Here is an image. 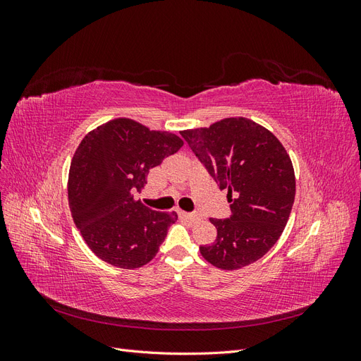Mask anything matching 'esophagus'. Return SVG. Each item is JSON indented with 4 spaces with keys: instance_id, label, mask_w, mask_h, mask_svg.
<instances>
[{
    "instance_id": "obj_1",
    "label": "esophagus",
    "mask_w": 361,
    "mask_h": 361,
    "mask_svg": "<svg viewBox=\"0 0 361 361\" xmlns=\"http://www.w3.org/2000/svg\"><path fill=\"white\" fill-rule=\"evenodd\" d=\"M180 218H183V220H188V221H197L199 220V215L195 214H191V212H183V211H179L178 212Z\"/></svg>"
}]
</instances>
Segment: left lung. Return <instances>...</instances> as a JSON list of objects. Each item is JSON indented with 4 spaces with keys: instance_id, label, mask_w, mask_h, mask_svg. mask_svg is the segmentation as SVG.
Returning <instances> with one entry per match:
<instances>
[{
    "instance_id": "8db88e82",
    "label": "left lung",
    "mask_w": 361,
    "mask_h": 361,
    "mask_svg": "<svg viewBox=\"0 0 361 361\" xmlns=\"http://www.w3.org/2000/svg\"><path fill=\"white\" fill-rule=\"evenodd\" d=\"M194 155L227 190L232 215L211 218L216 239L202 256L220 269H239L267 255L285 231L295 200L292 161L279 138L245 117L180 130Z\"/></svg>"
}]
</instances>
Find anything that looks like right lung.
Wrapping results in <instances>:
<instances>
[{
    "mask_svg": "<svg viewBox=\"0 0 361 361\" xmlns=\"http://www.w3.org/2000/svg\"><path fill=\"white\" fill-rule=\"evenodd\" d=\"M183 146L167 130H150L114 118L90 130L71 162L68 195L75 226L106 264L123 269L146 265L158 253L176 212H157L134 199L149 170Z\"/></svg>",
    "mask_w": 361,
    "mask_h": 361,
    "instance_id": "right-lung-1",
    "label": "right lung"
}]
</instances>
